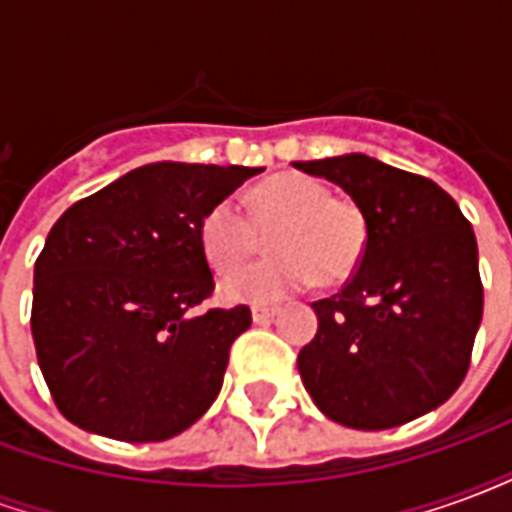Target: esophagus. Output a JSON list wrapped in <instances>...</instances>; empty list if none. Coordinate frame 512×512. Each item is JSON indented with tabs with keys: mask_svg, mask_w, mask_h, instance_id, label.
<instances>
[{
	"mask_svg": "<svg viewBox=\"0 0 512 512\" xmlns=\"http://www.w3.org/2000/svg\"><path fill=\"white\" fill-rule=\"evenodd\" d=\"M274 315H277V310H274V307H260V304H255V307H252V321L255 323H268L271 318H274Z\"/></svg>",
	"mask_w": 512,
	"mask_h": 512,
	"instance_id": "1",
	"label": "esophagus"
}]
</instances>
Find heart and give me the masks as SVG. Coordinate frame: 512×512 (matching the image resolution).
Segmentation results:
<instances>
[{
	"label": "heart",
	"mask_w": 512,
	"mask_h": 512,
	"mask_svg": "<svg viewBox=\"0 0 512 512\" xmlns=\"http://www.w3.org/2000/svg\"><path fill=\"white\" fill-rule=\"evenodd\" d=\"M268 260L235 271L222 282L227 301H279L310 282L321 288L354 277L367 252V216L348 197L301 172L263 180L249 194V216L233 200L216 202L202 216V252L216 271H233L260 252Z\"/></svg>",
	"instance_id": "b5f03b06"
}]
</instances>
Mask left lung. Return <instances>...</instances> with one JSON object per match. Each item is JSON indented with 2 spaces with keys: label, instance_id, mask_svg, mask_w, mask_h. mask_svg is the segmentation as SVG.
Returning a JSON list of instances; mask_svg holds the SVG:
<instances>
[{
  "label": "left lung",
  "instance_id": "1",
  "mask_svg": "<svg viewBox=\"0 0 512 512\" xmlns=\"http://www.w3.org/2000/svg\"><path fill=\"white\" fill-rule=\"evenodd\" d=\"M337 183L367 216V252L340 293L315 301L318 334L299 351L315 406L356 430H386L450 400L483 318L477 241L433 180L351 156L296 161Z\"/></svg>",
  "mask_w": 512,
  "mask_h": 512
}]
</instances>
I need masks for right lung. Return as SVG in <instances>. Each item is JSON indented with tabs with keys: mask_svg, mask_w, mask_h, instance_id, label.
<instances>
[{
	"mask_svg": "<svg viewBox=\"0 0 512 512\" xmlns=\"http://www.w3.org/2000/svg\"><path fill=\"white\" fill-rule=\"evenodd\" d=\"M252 167L158 161L73 202L35 260L32 340L54 403L117 441H164L211 408L246 304L191 310L216 288L202 216Z\"/></svg>",
	"mask_w": 512,
	"mask_h": 512,
	"instance_id": "obj_1",
	"label": "right lung"
}]
</instances>
